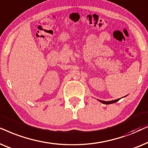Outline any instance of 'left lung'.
<instances>
[{"mask_svg": "<svg viewBox=\"0 0 148 148\" xmlns=\"http://www.w3.org/2000/svg\"><path fill=\"white\" fill-rule=\"evenodd\" d=\"M127 96V95H126ZM126 96H125V97H126ZM115 99V100H112V101H102V100H99V101H100V102H101L102 103H103V104H106V105H107V104H111V103H116V102H117L118 101H119L120 99Z\"/></svg>", "mask_w": 148, "mask_h": 148, "instance_id": "1", "label": "left lung"}]
</instances>
